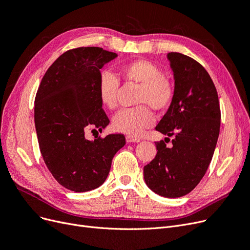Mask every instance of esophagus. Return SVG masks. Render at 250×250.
Here are the masks:
<instances>
[{
	"mask_svg": "<svg viewBox=\"0 0 250 250\" xmlns=\"http://www.w3.org/2000/svg\"><path fill=\"white\" fill-rule=\"evenodd\" d=\"M125 140L127 143H138L140 142V139H138V138L132 137V136H126L125 137Z\"/></svg>",
	"mask_w": 250,
	"mask_h": 250,
	"instance_id": "34e87169",
	"label": "esophagus"
}]
</instances>
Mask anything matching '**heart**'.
I'll return each mask as SVG.
<instances>
[{
  "label": "heart",
  "mask_w": 250,
  "mask_h": 250,
  "mask_svg": "<svg viewBox=\"0 0 250 250\" xmlns=\"http://www.w3.org/2000/svg\"><path fill=\"white\" fill-rule=\"evenodd\" d=\"M120 72L125 80L139 83L137 102L145 104L119 110L113 117V127L127 136L140 137L155 120L152 110L146 104L158 111L169 108L174 99V86L158 64L147 60L127 62L122 66ZM119 86L120 80L117 75L110 71L102 72L98 82L101 103L109 109L115 108Z\"/></svg>",
  "instance_id": "b5f03b06"
}]
</instances>
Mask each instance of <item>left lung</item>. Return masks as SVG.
<instances>
[{
	"label": "left lung",
	"instance_id": "1",
	"mask_svg": "<svg viewBox=\"0 0 250 250\" xmlns=\"http://www.w3.org/2000/svg\"><path fill=\"white\" fill-rule=\"evenodd\" d=\"M173 71L174 99L155 130L175 136L169 148L155 142V158L143 170L152 191L179 198L195 188L209 167L217 143L220 108L208 72L197 61L179 52L168 53Z\"/></svg>",
	"mask_w": 250,
	"mask_h": 250
}]
</instances>
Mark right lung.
<instances>
[{"instance_id":"right-lung-1","label":"right lung","mask_w":250,"mask_h":250,"mask_svg":"<svg viewBox=\"0 0 250 250\" xmlns=\"http://www.w3.org/2000/svg\"><path fill=\"white\" fill-rule=\"evenodd\" d=\"M117 54L101 47L62 53L46 71L35 99V126L43 160L61 186L76 192L95 189L108 176L115 153L125 146L122 134L94 141L86 126L109 125L99 92L101 69Z\"/></svg>"}]
</instances>
